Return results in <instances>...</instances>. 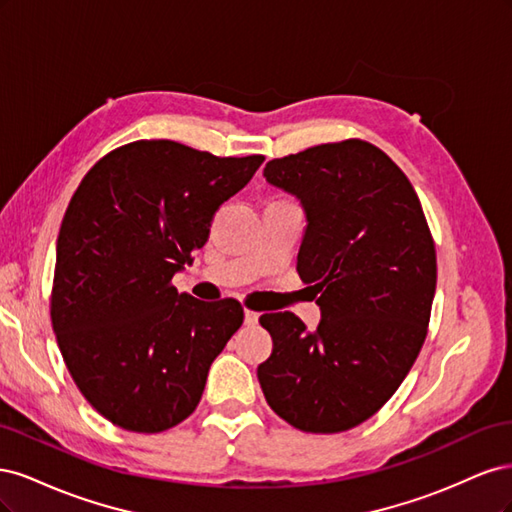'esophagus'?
Here are the masks:
<instances>
[{
    "mask_svg": "<svg viewBox=\"0 0 512 512\" xmlns=\"http://www.w3.org/2000/svg\"><path fill=\"white\" fill-rule=\"evenodd\" d=\"M245 324H247V327H256L258 312H254V309H245Z\"/></svg>",
    "mask_w": 512,
    "mask_h": 512,
    "instance_id": "esophagus-1",
    "label": "esophagus"
}]
</instances>
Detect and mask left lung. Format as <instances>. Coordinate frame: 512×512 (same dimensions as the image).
<instances>
[{
    "label": "left lung",
    "instance_id": "obj_1",
    "mask_svg": "<svg viewBox=\"0 0 512 512\" xmlns=\"http://www.w3.org/2000/svg\"><path fill=\"white\" fill-rule=\"evenodd\" d=\"M265 177L305 207L297 271L322 318L309 333L292 312L260 316L273 339L260 389L292 427L348 431L393 397L423 348L436 243L404 170L361 138L275 158Z\"/></svg>",
    "mask_w": 512,
    "mask_h": 512
}]
</instances>
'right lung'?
I'll return each instance as SVG.
<instances>
[{"label": "right lung", "instance_id": "1", "mask_svg": "<svg viewBox=\"0 0 512 512\" xmlns=\"http://www.w3.org/2000/svg\"><path fill=\"white\" fill-rule=\"evenodd\" d=\"M262 162L134 141L79 183L57 237L51 322L74 384L106 421L160 433L196 410L243 307L179 294L173 275Z\"/></svg>", "mask_w": 512, "mask_h": 512}]
</instances>
